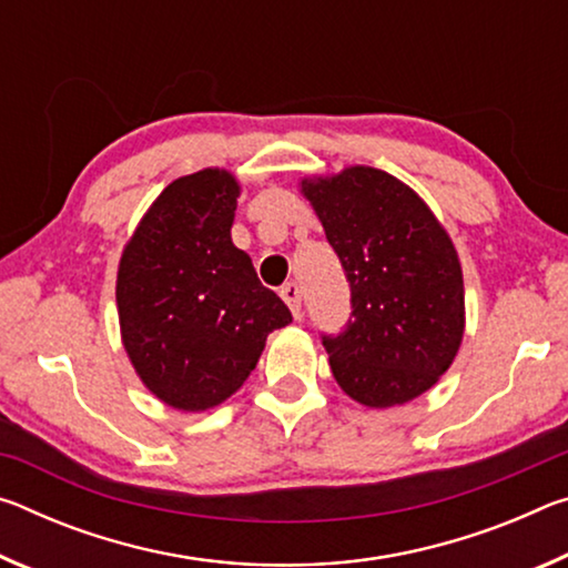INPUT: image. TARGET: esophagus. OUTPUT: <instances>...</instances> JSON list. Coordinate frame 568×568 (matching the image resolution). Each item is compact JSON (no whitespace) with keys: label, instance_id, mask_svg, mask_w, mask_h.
<instances>
[{"label":"esophagus","instance_id":"esophagus-1","mask_svg":"<svg viewBox=\"0 0 568 568\" xmlns=\"http://www.w3.org/2000/svg\"><path fill=\"white\" fill-rule=\"evenodd\" d=\"M281 297L287 303V307H291V313L295 315V318H301V287H297L295 283H287V285H283Z\"/></svg>","mask_w":568,"mask_h":568}]
</instances>
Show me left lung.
Listing matches in <instances>:
<instances>
[{
    "instance_id": "obj_1",
    "label": "left lung",
    "mask_w": 568,
    "mask_h": 568,
    "mask_svg": "<svg viewBox=\"0 0 568 568\" xmlns=\"http://www.w3.org/2000/svg\"><path fill=\"white\" fill-rule=\"evenodd\" d=\"M351 283V323L325 335L333 378L368 408L403 406L434 388L466 331L456 245L416 190L351 165L297 182Z\"/></svg>"
}]
</instances>
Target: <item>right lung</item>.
I'll list each match as a JSON object with an SVG mask.
<instances>
[{"mask_svg": "<svg viewBox=\"0 0 568 568\" xmlns=\"http://www.w3.org/2000/svg\"><path fill=\"white\" fill-rule=\"evenodd\" d=\"M240 182L205 168L172 180L124 243L118 315L124 353L152 396L200 413L220 406L293 321L233 245Z\"/></svg>", "mask_w": 568, "mask_h": 568, "instance_id": "add662e5", "label": "right lung"}]
</instances>
